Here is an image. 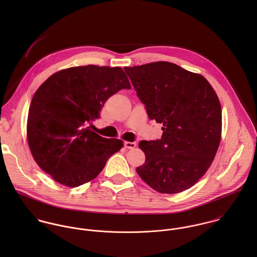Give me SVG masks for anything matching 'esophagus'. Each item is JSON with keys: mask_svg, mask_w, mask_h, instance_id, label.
Masks as SVG:
<instances>
[{"mask_svg": "<svg viewBox=\"0 0 257 257\" xmlns=\"http://www.w3.org/2000/svg\"><path fill=\"white\" fill-rule=\"evenodd\" d=\"M123 146L125 148H128V149H134L135 147H137V144L136 143H131V142H125L123 144Z\"/></svg>", "mask_w": 257, "mask_h": 257, "instance_id": "obj_1", "label": "esophagus"}]
</instances>
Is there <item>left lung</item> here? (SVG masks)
Here are the masks:
<instances>
[{
  "mask_svg": "<svg viewBox=\"0 0 257 257\" xmlns=\"http://www.w3.org/2000/svg\"><path fill=\"white\" fill-rule=\"evenodd\" d=\"M123 69L148 117L163 124L160 140L139 144L146 162L138 174L159 193L191 188L210 168L220 146L221 109L216 92L202 75L166 61Z\"/></svg>",
  "mask_w": 257,
  "mask_h": 257,
  "instance_id": "1",
  "label": "left lung"
}]
</instances>
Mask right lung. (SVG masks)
I'll use <instances>...</instances> for the list:
<instances>
[{
    "instance_id": "1",
    "label": "right lung",
    "mask_w": 257,
    "mask_h": 257,
    "mask_svg": "<svg viewBox=\"0 0 257 257\" xmlns=\"http://www.w3.org/2000/svg\"><path fill=\"white\" fill-rule=\"evenodd\" d=\"M131 89L120 67L77 66L51 75L33 97L28 143L38 166L56 182L78 187L95 179L122 141L105 139L88 126L106 101Z\"/></svg>"
}]
</instances>
